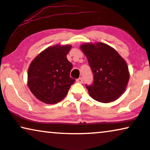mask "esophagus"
Listing matches in <instances>:
<instances>
[{
	"mask_svg": "<svg viewBox=\"0 0 150 150\" xmlns=\"http://www.w3.org/2000/svg\"><path fill=\"white\" fill-rule=\"evenodd\" d=\"M77 82H79V83H83V78L82 77H79L78 79H76Z\"/></svg>",
	"mask_w": 150,
	"mask_h": 150,
	"instance_id": "34e87169",
	"label": "esophagus"
}]
</instances>
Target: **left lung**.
<instances>
[{"mask_svg": "<svg viewBox=\"0 0 150 150\" xmlns=\"http://www.w3.org/2000/svg\"><path fill=\"white\" fill-rule=\"evenodd\" d=\"M93 75L86 84L90 96L104 103L117 100L125 91L129 73L127 64L116 50L103 43H84L80 46Z\"/></svg>", "mask_w": 150, "mask_h": 150, "instance_id": "left-lung-1", "label": "left lung"}]
</instances>
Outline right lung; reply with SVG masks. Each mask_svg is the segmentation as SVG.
Returning <instances> with one entry per match:
<instances>
[{"label": "right lung", "mask_w": 150, "mask_h": 150, "mask_svg": "<svg viewBox=\"0 0 150 150\" xmlns=\"http://www.w3.org/2000/svg\"><path fill=\"white\" fill-rule=\"evenodd\" d=\"M71 45L49 47L36 57L28 72V84L34 96L46 104L59 102L75 81L70 77L73 65L67 59Z\"/></svg>", "instance_id": "obj_1"}]
</instances>
